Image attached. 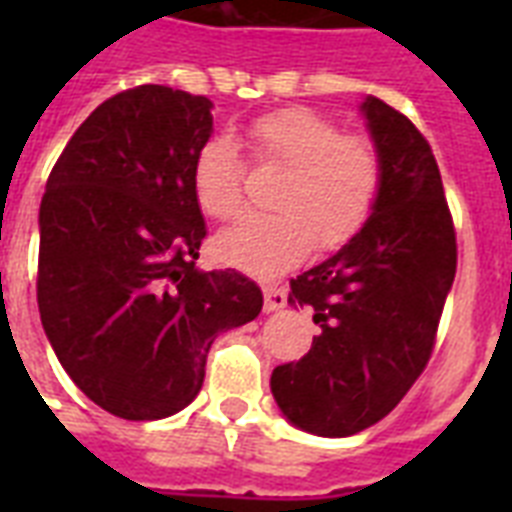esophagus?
I'll list each match as a JSON object with an SVG mask.
<instances>
[{"mask_svg": "<svg viewBox=\"0 0 512 512\" xmlns=\"http://www.w3.org/2000/svg\"><path fill=\"white\" fill-rule=\"evenodd\" d=\"M263 295H265V303H263L265 313H276L287 305V292H284L281 287H265Z\"/></svg>", "mask_w": 512, "mask_h": 512, "instance_id": "esophagus-1", "label": "esophagus"}]
</instances>
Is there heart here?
I'll use <instances>...</instances> for the list:
<instances>
[{"mask_svg":"<svg viewBox=\"0 0 512 512\" xmlns=\"http://www.w3.org/2000/svg\"><path fill=\"white\" fill-rule=\"evenodd\" d=\"M257 159L287 167L273 196L276 215H249L217 233L223 263L273 276L300 263L313 244L337 249L372 215L382 188V159L364 135H342L332 119L292 106L247 127ZM193 196L204 215L228 220L244 204V162L228 135H212L193 156Z\"/></svg>","mask_w":512,"mask_h":512,"instance_id":"heart-1","label":"heart"}]
</instances>
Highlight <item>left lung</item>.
<instances>
[{
  "label": "left lung",
  "instance_id": "obj_1",
  "mask_svg": "<svg viewBox=\"0 0 512 512\" xmlns=\"http://www.w3.org/2000/svg\"><path fill=\"white\" fill-rule=\"evenodd\" d=\"M366 130L382 188L364 228L292 279L289 303L311 305L321 332L297 364L271 374L295 428L345 438L380 422L420 377L457 271V239L436 156L404 114L366 95Z\"/></svg>",
  "mask_w": 512,
  "mask_h": 512
}]
</instances>
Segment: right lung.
<instances>
[{
  "label": "right lung",
  "instance_id": "obj_1",
  "mask_svg": "<svg viewBox=\"0 0 512 512\" xmlns=\"http://www.w3.org/2000/svg\"><path fill=\"white\" fill-rule=\"evenodd\" d=\"M212 100L140 84L68 140L39 207L44 335L84 396L122 420H162L199 396L220 332L263 311L255 281L199 271L207 236L193 156Z\"/></svg>",
  "mask_w": 512,
  "mask_h": 512
}]
</instances>
